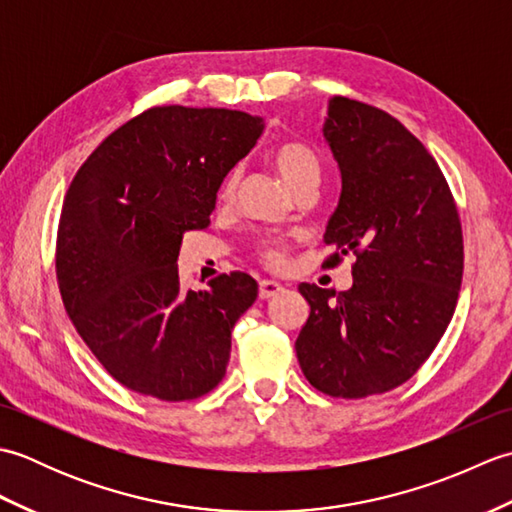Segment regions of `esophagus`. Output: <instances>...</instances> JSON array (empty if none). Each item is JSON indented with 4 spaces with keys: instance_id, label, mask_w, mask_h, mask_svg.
Segmentation results:
<instances>
[{
    "instance_id": "34e87169",
    "label": "esophagus",
    "mask_w": 512,
    "mask_h": 512,
    "mask_svg": "<svg viewBox=\"0 0 512 512\" xmlns=\"http://www.w3.org/2000/svg\"><path fill=\"white\" fill-rule=\"evenodd\" d=\"M281 290H284V286L277 284V281H270V279L259 281V299H273Z\"/></svg>"
}]
</instances>
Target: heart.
<instances>
[{"mask_svg":"<svg viewBox=\"0 0 512 512\" xmlns=\"http://www.w3.org/2000/svg\"><path fill=\"white\" fill-rule=\"evenodd\" d=\"M273 165L279 171V176L284 178L292 189H301L303 184L308 182H317L319 184V176H321V165L319 158L314 151L301 143H281L273 149ZM239 173L233 171L231 176L226 180L224 187V195H231L235 191ZM259 253L264 255L266 262L270 264H279L281 257H284V248H281L273 239H264L259 242Z\"/></svg>","mask_w":512,"mask_h":512,"instance_id":"b5f03b06","label":"heart"}]
</instances>
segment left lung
<instances>
[{
    "label": "left lung",
    "instance_id": "obj_1",
    "mask_svg": "<svg viewBox=\"0 0 512 512\" xmlns=\"http://www.w3.org/2000/svg\"><path fill=\"white\" fill-rule=\"evenodd\" d=\"M323 138L341 171L323 266L352 253L350 290L301 284L310 303L295 350L303 376L334 398L385 394L436 350L458 303L462 226L438 162L394 116L328 101Z\"/></svg>",
    "mask_w": 512,
    "mask_h": 512
}]
</instances>
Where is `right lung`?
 I'll return each mask as SVG.
<instances>
[{
  "mask_svg": "<svg viewBox=\"0 0 512 512\" xmlns=\"http://www.w3.org/2000/svg\"><path fill=\"white\" fill-rule=\"evenodd\" d=\"M262 132L264 118L226 107H151L76 171L57 237L61 299L127 389L178 402L224 378L257 281L231 273L182 290L178 255L184 233L209 226L224 178Z\"/></svg>",
  "mask_w": 512,
  "mask_h": 512,
  "instance_id": "add662e5",
  "label": "right lung"
}]
</instances>
